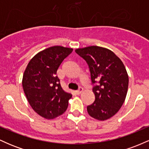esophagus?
Listing matches in <instances>:
<instances>
[{
	"label": "esophagus",
	"mask_w": 149,
	"mask_h": 149,
	"mask_svg": "<svg viewBox=\"0 0 149 149\" xmlns=\"http://www.w3.org/2000/svg\"><path fill=\"white\" fill-rule=\"evenodd\" d=\"M83 88H82V87H79V88H78V90H76V92L77 95H80V94L81 93V92H83Z\"/></svg>",
	"instance_id": "1"
}]
</instances>
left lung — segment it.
Instances as JSON below:
<instances>
[{"instance_id": "8db88e82", "label": "left lung", "mask_w": 149, "mask_h": 149, "mask_svg": "<svg viewBox=\"0 0 149 149\" xmlns=\"http://www.w3.org/2000/svg\"><path fill=\"white\" fill-rule=\"evenodd\" d=\"M90 72L95 100L87 107L91 117L105 120L119 111L127 95L129 78L123 63L110 49L90 47L76 49Z\"/></svg>"}]
</instances>
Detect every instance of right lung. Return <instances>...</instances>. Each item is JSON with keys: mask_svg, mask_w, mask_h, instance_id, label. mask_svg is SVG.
<instances>
[{"mask_svg": "<svg viewBox=\"0 0 149 149\" xmlns=\"http://www.w3.org/2000/svg\"><path fill=\"white\" fill-rule=\"evenodd\" d=\"M73 49L53 46L31 59L22 79L24 92L32 109L46 119H53L67 109L72 95L61 88L57 71Z\"/></svg>", "mask_w": 149, "mask_h": 149, "instance_id": "add662e5", "label": "right lung"}]
</instances>
